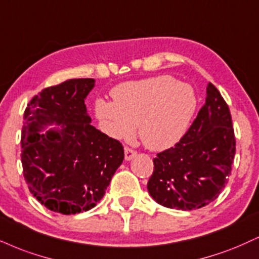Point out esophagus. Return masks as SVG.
<instances>
[{
	"instance_id": "esophagus-1",
	"label": "esophagus",
	"mask_w": 259,
	"mask_h": 259,
	"mask_svg": "<svg viewBox=\"0 0 259 259\" xmlns=\"http://www.w3.org/2000/svg\"><path fill=\"white\" fill-rule=\"evenodd\" d=\"M135 155H136V152L134 151V149L129 147L124 148V157H125V160H132Z\"/></svg>"
}]
</instances>
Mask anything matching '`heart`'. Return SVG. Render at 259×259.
Returning a JSON list of instances; mask_svg holds the SVG:
<instances>
[{"label": "heart", "mask_w": 259, "mask_h": 259, "mask_svg": "<svg viewBox=\"0 0 259 259\" xmlns=\"http://www.w3.org/2000/svg\"><path fill=\"white\" fill-rule=\"evenodd\" d=\"M112 98L98 99L94 105L102 132L127 139L139 125L140 139L153 151L179 142L197 110L194 90L169 74L121 83L112 90Z\"/></svg>", "instance_id": "1"}]
</instances>
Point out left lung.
I'll list each match as a JSON object with an SVG mask.
<instances>
[{
    "instance_id": "left-lung-1",
    "label": "left lung",
    "mask_w": 259,
    "mask_h": 259,
    "mask_svg": "<svg viewBox=\"0 0 259 259\" xmlns=\"http://www.w3.org/2000/svg\"><path fill=\"white\" fill-rule=\"evenodd\" d=\"M234 155L229 107L216 87L208 83L205 105L188 132L153 159L148 193L169 208L189 211L206 206L226 186Z\"/></svg>"
}]
</instances>
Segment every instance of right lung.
I'll use <instances>...</instances> for the list:
<instances>
[{"mask_svg":"<svg viewBox=\"0 0 259 259\" xmlns=\"http://www.w3.org/2000/svg\"><path fill=\"white\" fill-rule=\"evenodd\" d=\"M94 85L93 78L65 80L43 89L25 110L24 177L31 194L54 212L94 207L123 163L121 143L90 124L84 100ZM49 125L58 126L47 130Z\"/></svg>","mask_w":259,"mask_h":259,"instance_id":"obj_1","label":"right lung"}]
</instances>
